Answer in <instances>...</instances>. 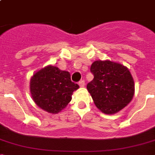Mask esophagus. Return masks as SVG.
<instances>
[{
	"label": "esophagus",
	"mask_w": 155,
	"mask_h": 155,
	"mask_svg": "<svg viewBox=\"0 0 155 155\" xmlns=\"http://www.w3.org/2000/svg\"><path fill=\"white\" fill-rule=\"evenodd\" d=\"M79 85H80V87H84V80H80V82H79Z\"/></svg>",
	"instance_id": "esophagus-1"
}]
</instances>
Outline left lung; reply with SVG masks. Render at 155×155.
I'll return each instance as SVG.
<instances>
[{"label": "left lung", "mask_w": 155, "mask_h": 155, "mask_svg": "<svg viewBox=\"0 0 155 155\" xmlns=\"http://www.w3.org/2000/svg\"><path fill=\"white\" fill-rule=\"evenodd\" d=\"M93 80L87 84L95 104L106 114L117 113L130 103L134 93L131 73L121 64L95 61L90 68Z\"/></svg>", "instance_id": "1"}]
</instances>
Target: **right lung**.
<instances>
[{"label": "right lung", "mask_w": 155, "mask_h": 155, "mask_svg": "<svg viewBox=\"0 0 155 155\" xmlns=\"http://www.w3.org/2000/svg\"><path fill=\"white\" fill-rule=\"evenodd\" d=\"M79 85L71 80L69 72L48 66L33 75L30 92L38 106L51 113H57L67 106Z\"/></svg>", "instance_id": "obj_1"}]
</instances>
